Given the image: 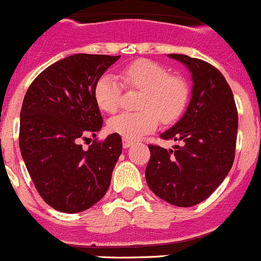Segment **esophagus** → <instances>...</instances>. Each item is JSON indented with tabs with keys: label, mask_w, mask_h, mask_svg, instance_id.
<instances>
[{
	"label": "esophagus",
	"mask_w": 261,
	"mask_h": 261,
	"mask_svg": "<svg viewBox=\"0 0 261 261\" xmlns=\"http://www.w3.org/2000/svg\"><path fill=\"white\" fill-rule=\"evenodd\" d=\"M132 144H133V142L129 141V139H125V138L123 139V147H124L125 149L129 148V147L132 146Z\"/></svg>",
	"instance_id": "esophagus-1"
}]
</instances>
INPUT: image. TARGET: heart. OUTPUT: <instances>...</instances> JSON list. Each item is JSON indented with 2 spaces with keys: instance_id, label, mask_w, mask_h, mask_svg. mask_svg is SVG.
Listing matches in <instances>:
<instances>
[{
  "instance_id": "b5f03b06",
  "label": "heart",
  "mask_w": 261,
  "mask_h": 261,
  "mask_svg": "<svg viewBox=\"0 0 261 261\" xmlns=\"http://www.w3.org/2000/svg\"><path fill=\"white\" fill-rule=\"evenodd\" d=\"M119 80L102 74L94 87V99L100 110L114 113L119 108L122 85L142 91L138 113H120L108 122L112 133L129 141L153 132L160 119L172 123L184 113L190 97V86L181 76H170L169 69L149 59H138L122 68Z\"/></svg>"
}]
</instances>
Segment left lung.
<instances>
[{"instance_id":"left-lung-1","label":"left lung","mask_w":261,"mask_h":261,"mask_svg":"<svg viewBox=\"0 0 261 261\" xmlns=\"http://www.w3.org/2000/svg\"><path fill=\"white\" fill-rule=\"evenodd\" d=\"M192 73V99L181 119L161 134L179 142L174 149L149 144L146 181L159 198L176 207L207 199L231 170L239 114L231 87L216 67L185 54H169Z\"/></svg>"}]
</instances>
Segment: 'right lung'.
<instances>
[{
  "label": "right lung",
  "mask_w": 261,
  "mask_h": 261,
  "mask_svg": "<svg viewBox=\"0 0 261 261\" xmlns=\"http://www.w3.org/2000/svg\"><path fill=\"white\" fill-rule=\"evenodd\" d=\"M120 56L73 54L45 68L28 89L20 112L19 144L30 177L46 204L77 213L99 202L110 187L122 138L96 137L102 117L94 87Z\"/></svg>",
  "instance_id": "add662e5"
}]
</instances>
